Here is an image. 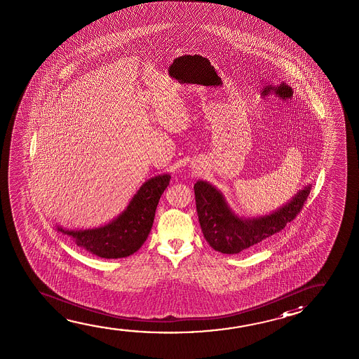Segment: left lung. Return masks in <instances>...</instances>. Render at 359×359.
Instances as JSON below:
<instances>
[{"label": "left lung", "instance_id": "obj_1", "mask_svg": "<svg viewBox=\"0 0 359 359\" xmlns=\"http://www.w3.org/2000/svg\"><path fill=\"white\" fill-rule=\"evenodd\" d=\"M194 190L198 221L208 245L224 255H237L280 232L287 222L295 219L306 203L311 187H305L276 212L253 219L236 216L224 195L206 182H196Z\"/></svg>", "mask_w": 359, "mask_h": 359}]
</instances>
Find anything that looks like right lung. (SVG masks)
Returning a JSON list of instances; mask_svg holds the SVG:
<instances>
[{
	"instance_id": "right-lung-1",
	"label": "right lung",
	"mask_w": 359,
	"mask_h": 359,
	"mask_svg": "<svg viewBox=\"0 0 359 359\" xmlns=\"http://www.w3.org/2000/svg\"><path fill=\"white\" fill-rule=\"evenodd\" d=\"M169 182V174L149 179L130 200L125 212L104 227L83 231L57 227V231L68 234L79 247L101 258L116 259L133 255L146 242L151 232L159 198Z\"/></svg>"
}]
</instances>
